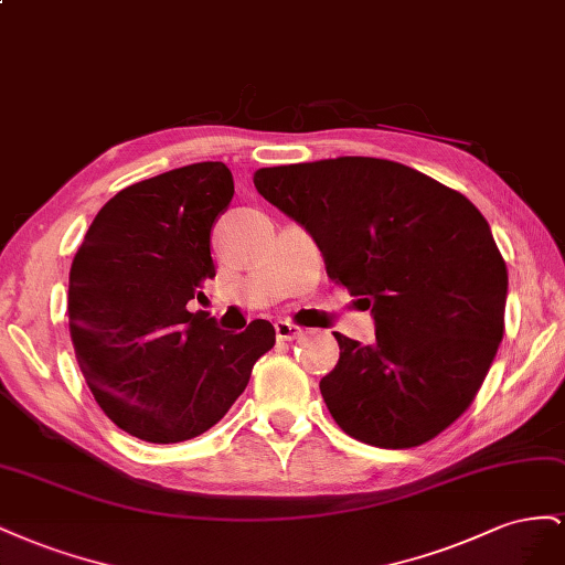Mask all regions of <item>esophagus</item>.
I'll return each mask as SVG.
<instances>
[{
  "label": "esophagus",
  "instance_id": "34e87169",
  "mask_svg": "<svg viewBox=\"0 0 565 565\" xmlns=\"http://www.w3.org/2000/svg\"><path fill=\"white\" fill-rule=\"evenodd\" d=\"M274 331H277L279 341H294V338L302 335V329L298 324H291V321H284V319H279L277 324H274Z\"/></svg>",
  "mask_w": 565,
  "mask_h": 565
}]
</instances>
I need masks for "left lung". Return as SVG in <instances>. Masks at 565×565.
<instances>
[{
  "label": "left lung",
  "instance_id": "left-lung-1",
  "mask_svg": "<svg viewBox=\"0 0 565 565\" xmlns=\"http://www.w3.org/2000/svg\"><path fill=\"white\" fill-rule=\"evenodd\" d=\"M255 189L300 222L329 279L372 308L376 343L333 333L319 383L350 438L418 447L471 407L504 335L507 263L463 193L402 163L341 156L260 168Z\"/></svg>",
  "mask_w": 565,
  "mask_h": 565
}]
</instances>
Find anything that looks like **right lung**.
<instances>
[{
	"label": "right lung",
	"instance_id": "right-lung-1",
	"mask_svg": "<svg viewBox=\"0 0 565 565\" xmlns=\"http://www.w3.org/2000/svg\"><path fill=\"white\" fill-rule=\"evenodd\" d=\"M234 196L224 163H193L125 186L79 244L68 281L75 358L96 405L139 440L170 445L213 428L246 391L274 327H215L186 302L215 277L211 230Z\"/></svg>",
	"mask_w": 565,
	"mask_h": 565
}]
</instances>
